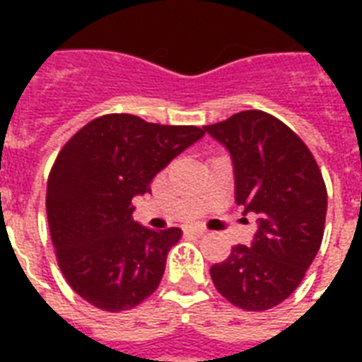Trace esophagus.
<instances>
[{"label":"esophagus","instance_id":"34e87169","mask_svg":"<svg viewBox=\"0 0 362 362\" xmlns=\"http://www.w3.org/2000/svg\"><path fill=\"white\" fill-rule=\"evenodd\" d=\"M184 233H186V235H189V237H203L204 229L203 227H186V229H184Z\"/></svg>","mask_w":362,"mask_h":362}]
</instances>
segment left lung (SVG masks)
Listing matches in <instances>:
<instances>
[{
  "instance_id": "1",
  "label": "left lung",
  "mask_w": 362,
  "mask_h": 362,
  "mask_svg": "<svg viewBox=\"0 0 362 362\" xmlns=\"http://www.w3.org/2000/svg\"><path fill=\"white\" fill-rule=\"evenodd\" d=\"M203 129L231 153L235 201L244 216L257 214L252 244H237L210 276L238 308L269 310L297 289L317 255L325 231V182L297 133L263 110H242Z\"/></svg>"
}]
</instances>
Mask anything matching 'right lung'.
Listing matches in <instances>:
<instances>
[{"label": "right lung", "mask_w": 362, "mask_h": 362, "mask_svg": "<svg viewBox=\"0 0 362 362\" xmlns=\"http://www.w3.org/2000/svg\"><path fill=\"white\" fill-rule=\"evenodd\" d=\"M203 135L195 125L105 115L65 142L48 175V227L62 274L86 303L124 312L158 289L182 231L136 223L131 201Z\"/></svg>", "instance_id": "add662e5"}]
</instances>
